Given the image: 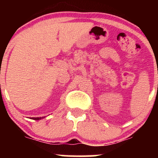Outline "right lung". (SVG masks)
<instances>
[{
	"label": "right lung",
	"mask_w": 158,
	"mask_h": 158,
	"mask_svg": "<svg viewBox=\"0 0 158 158\" xmlns=\"http://www.w3.org/2000/svg\"><path fill=\"white\" fill-rule=\"evenodd\" d=\"M43 118V117H42ZM32 119H35V120H39V119H41V117H32Z\"/></svg>",
	"instance_id": "obj_1"
}]
</instances>
